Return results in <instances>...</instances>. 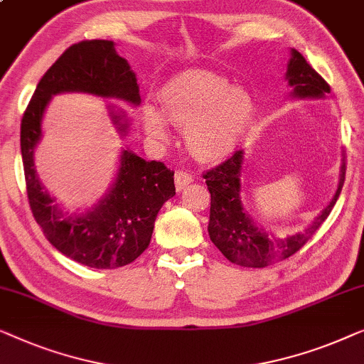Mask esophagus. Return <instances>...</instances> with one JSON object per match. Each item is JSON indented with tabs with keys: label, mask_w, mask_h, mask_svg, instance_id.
Masks as SVG:
<instances>
[{
	"label": "esophagus",
	"mask_w": 364,
	"mask_h": 364,
	"mask_svg": "<svg viewBox=\"0 0 364 364\" xmlns=\"http://www.w3.org/2000/svg\"><path fill=\"white\" fill-rule=\"evenodd\" d=\"M193 181V176L189 175L188 171L184 170H178L175 173V183H176V189L178 191H181V189L186 188V184H189Z\"/></svg>",
	"instance_id": "34e87169"
}]
</instances>
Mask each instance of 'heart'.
<instances>
[{
	"mask_svg": "<svg viewBox=\"0 0 364 364\" xmlns=\"http://www.w3.org/2000/svg\"><path fill=\"white\" fill-rule=\"evenodd\" d=\"M163 114L171 124L186 129L188 146L198 158L219 160L237 148L254 114L252 97L242 87L208 70H186L160 90ZM148 135L158 141L168 138L166 122L155 107L141 114Z\"/></svg>",
	"mask_w": 364,
	"mask_h": 364,
	"instance_id": "1",
	"label": "heart"
}]
</instances>
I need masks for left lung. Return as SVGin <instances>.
<instances>
[{"label":"left lung","instance_id":"8db88e82","mask_svg":"<svg viewBox=\"0 0 364 364\" xmlns=\"http://www.w3.org/2000/svg\"><path fill=\"white\" fill-rule=\"evenodd\" d=\"M287 80L290 87H294V95L296 97H321L323 94H330V85L326 84V80L295 49H291ZM242 161L244 150H235L221 165L203 173L209 193H211V214H209L208 231L214 245L232 264L262 269L279 260L289 259L314 237L325 219L330 216L336 199L340 198L346 175V161H343L341 165L340 184L328 206L321 211L309 229H305V232L284 239H274L269 234L260 232V229L255 228L242 211L239 196Z\"/></svg>","mask_w":364,"mask_h":364}]
</instances>
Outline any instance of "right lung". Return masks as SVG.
Returning <instances> with one entry per match:
<instances>
[{"mask_svg":"<svg viewBox=\"0 0 364 364\" xmlns=\"http://www.w3.org/2000/svg\"><path fill=\"white\" fill-rule=\"evenodd\" d=\"M60 92H89L140 104L135 74L114 43L105 39L73 44L48 69L36 87L21 120V155L28 201L36 223L59 252L94 269H119L140 257L150 245L156 214L176 194L175 171L161 161H146L124 150L117 180L94 211L64 218L34 171V148L50 97ZM117 122V117H115ZM125 130V124L120 125Z\"/></svg>","mask_w":364,"mask_h":364,"instance_id":"right-lung-1","label":"right lung"}]
</instances>
